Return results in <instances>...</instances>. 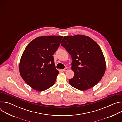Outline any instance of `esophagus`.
<instances>
[{
	"label": "esophagus",
	"mask_w": 122,
	"mask_h": 122,
	"mask_svg": "<svg viewBox=\"0 0 122 122\" xmlns=\"http://www.w3.org/2000/svg\"><path fill=\"white\" fill-rule=\"evenodd\" d=\"M63 71H68V68H67V67H66V68H64V69H63Z\"/></svg>",
	"instance_id": "esophagus-1"
}]
</instances>
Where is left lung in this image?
I'll list each match as a JSON object with an SVG mask.
<instances>
[{
    "label": "left lung",
    "instance_id": "obj_1",
    "mask_svg": "<svg viewBox=\"0 0 122 122\" xmlns=\"http://www.w3.org/2000/svg\"><path fill=\"white\" fill-rule=\"evenodd\" d=\"M72 57L71 69L74 77L69 79L73 87L84 91L95 86L106 71V62L102 51L91 38L81 35L65 36L61 42Z\"/></svg>",
    "mask_w": 122,
    "mask_h": 122
}]
</instances>
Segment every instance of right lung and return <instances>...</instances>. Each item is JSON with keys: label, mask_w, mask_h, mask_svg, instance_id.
<instances>
[{"label": "right lung", "mask_w": 122, "mask_h": 122, "mask_svg": "<svg viewBox=\"0 0 122 122\" xmlns=\"http://www.w3.org/2000/svg\"><path fill=\"white\" fill-rule=\"evenodd\" d=\"M63 37H39L25 48L19 63V72L24 81L33 89L43 91L55 84L59 71L56 68L53 55Z\"/></svg>", "instance_id": "add662e5"}]
</instances>
